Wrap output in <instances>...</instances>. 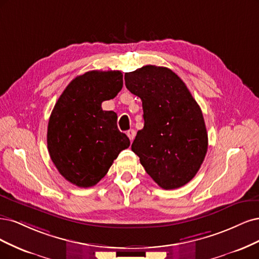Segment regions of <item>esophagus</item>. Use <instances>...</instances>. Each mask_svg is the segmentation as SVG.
<instances>
[{
	"label": "esophagus",
	"mask_w": 259,
	"mask_h": 259,
	"mask_svg": "<svg viewBox=\"0 0 259 259\" xmlns=\"http://www.w3.org/2000/svg\"><path fill=\"white\" fill-rule=\"evenodd\" d=\"M127 136H128V138L130 139V141H132L133 139H135V137H136V131L133 130V129L128 130V131H127Z\"/></svg>",
	"instance_id": "esophagus-1"
}]
</instances>
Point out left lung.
<instances>
[{
	"mask_svg": "<svg viewBox=\"0 0 259 259\" xmlns=\"http://www.w3.org/2000/svg\"><path fill=\"white\" fill-rule=\"evenodd\" d=\"M126 87L142 100L144 127L131 145L145 171L163 189L194 179L207 151L201 108L177 74L145 65L124 74Z\"/></svg>",
	"mask_w": 259,
	"mask_h": 259,
	"instance_id": "1",
	"label": "left lung"
}]
</instances>
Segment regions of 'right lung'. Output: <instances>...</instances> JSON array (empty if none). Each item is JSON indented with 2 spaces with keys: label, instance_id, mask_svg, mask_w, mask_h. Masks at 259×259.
Masks as SVG:
<instances>
[{
  "label": "right lung",
  "instance_id": "add662e5",
  "mask_svg": "<svg viewBox=\"0 0 259 259\" xmlns=\"http://www.w3.org/2000/svg\"><path fill=\"white\" fill-rule=\"evenodd\" d=\"M122 88L120 71H89L66 86L52 112L47 147L62 177L78 187L95 186L130 145L117 115L101 104Z\"/></svg>",
  "mask_w": 259,
  "mask_h": 259
}]
</instances>
